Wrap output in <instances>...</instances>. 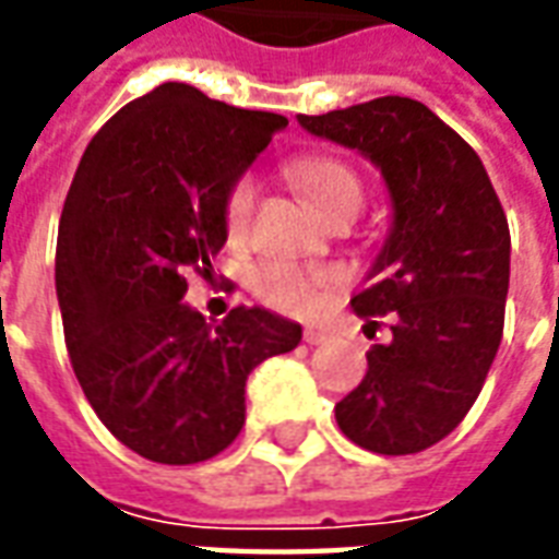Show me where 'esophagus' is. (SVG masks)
Here are the masks:
<instances>
[{
  "mask_svg": "<svg viewBox=\"0 0 559 559\" xmlns=\"http://www.w3.org/2000/svg\"><path fill=\"white\" fill-rule=\"evenodd\" d=\"M326 338H329V335L323 332V329H314V326L305 329V341H308V344H323Z\"/></svg>",
  "mask_w": 559,
  "mask_h": 559,
  "instance_id": "34e87169",
  "label": "esophagus"
}]
</instances>
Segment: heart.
I'll list each match as a JSON object with an SVG mask.
<instances>
[{
    "instance_id": "1",
    "label": "heart",
    "mask_w": 559,
    "mask_h": 559,
    "mask_svg": "<svg viewBox=\"0 0 559 559\" xmlns=\"http://www.w3.org/2000/svg\"><path fill=\"white\" fill-rule=\"evenodd\" d=\"M293 179L299 182L305 194L314 200L317 206L326 215L329 209L341 206L347 200L362 203V182L359 176L335 158H302L293 164ZM257 206V179L242 176L233 185L227 194V206H224V221L233 236H245L251 215ZM326 278L317 272H305V269L293 266V263H266L254 272L251 287L254 293L272 308L287 311V314H308L314 311L320 302V290H323Z\"/></svg>"
}]
</instances>
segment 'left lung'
Listing matches in <instances>:
<instances>
[{"mask_svg": "<svg viewBox=\"0 0 559 559\" xmlns=\"http://www.w3.org/2000/svg\"><path fill=\"white\" fill-rule=\"evenodd\" d=\"M296 119L356 148L386 185L389 233L353 311L392 314V338L368 350V374L335 404V419L368 452L413 455L467 416L503 338V206L479 155L421 102L386 95Z\"/></svg>", "mask_w": 559, "mask_h": 559, "instance_id": "1", "label": "left lung"}]
</instances>
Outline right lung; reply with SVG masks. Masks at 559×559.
<instances>
[{"instance_id": "right-lung-1", "label": "right lung", "mask_w": 559, "mask_h": 559, "mask_svg": "<svg viewBox=\"0 0 559 559\" xmlns=\"http://www.w3.org/2000/svg\"><path fill=\"white\" fill-rule=\"evenodd\" d=\"M287 119L160 83L92 138L66 197L56 296L83 395L138 455L197 464L245 425V380L302 341L296 320L182 302L227 242L224 206Z\"/></svg>"}]
</instances>
